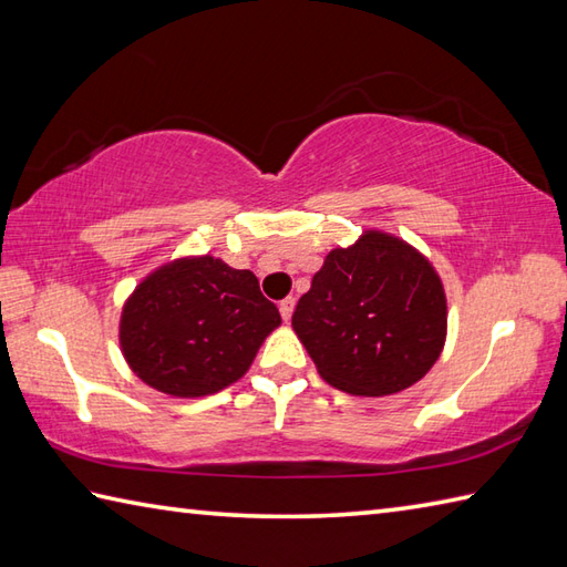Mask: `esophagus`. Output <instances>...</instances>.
Instances as JSON below:
<instances>
[{
  "label": "esophagus",
  "instance_id": "1",
  "mask_svg": "<svg viewBox=\"0 0 567 567\" xmlns=\"http://www.w3.org/2000/svg\"><path fill=\"white\" fill-rule=\"evenodd\" d=\"M292 311H295V299H292V297L282 299V302H280V315H282L285 321L292 319Z\"/></svg>",
  "mask_w": 567,
  "mask_h": 567
}]
</instances>
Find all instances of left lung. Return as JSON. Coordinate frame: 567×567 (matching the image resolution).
I'll use <instances>...</instances> for the list:
<instances>
[{"label":"left lung","instance_id":"left-lung-1","mask_svg":"<svg viewBox=\"0 0 567 567\" xmlns=\"http://www.w3.org/2000/svg\"><path fill=\"white\" fill-rule=\"evenodd\" d=\"M292 329L319 375L360 396L412 388L436 363L449 329L439 272L406 240L363 231L311 277Z\"/></svg>","mask_w":567,"mask_h":567}]
</instances>
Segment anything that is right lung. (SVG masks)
Returning <instances> with one entry per match:
<instances>
[{
    "label": "right lung",
    "mask_w": 567,
    "mask_h": 567,
    "mask_svg": "<svg viewBox=\"0 0 567 567\" xmlns=\"http://www.w3.org/2000/svg\"><path fill=\"white\" fill-rule=\"evenodd\" d=\"M280 321L250 270L187 256L161 265L126 299L118 343L148 388L204 396L244 378Z\"/></svg>",
    "instance_id": "add662e5"
}]
</instances>
